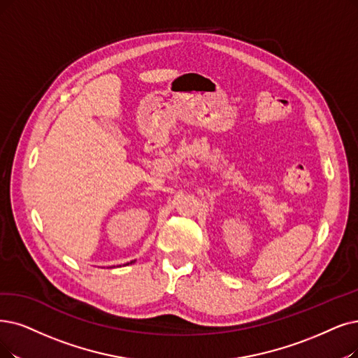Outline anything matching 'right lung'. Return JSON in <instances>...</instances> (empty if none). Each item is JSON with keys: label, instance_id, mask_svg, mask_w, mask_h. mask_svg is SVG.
Wrapping results in <instances>:
<instances>
[{"label": "right lung", "instance_id": "obj_1", "mask_svg": "<svg viewBox=\"0 0 358 358\" xmlns=\"http://www.w3.org/2000/svg\"><path fill=\"white\" fill-rule=\"evenodd\" d=\"M131 263H132V262H131Z\"/></svg>", "mask_w": 358, "mask_h": 358}]
</instances>
